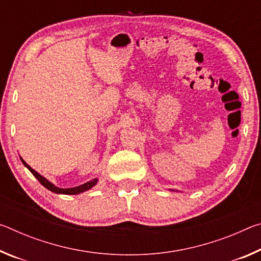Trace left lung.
Listing matches in <instances>:
<instances>
[{"label":"left lung","instance_id":"left-lung-1","mask_svg":"<svg viewBox=\"0 0 261 261\" xmlns=\"http://www.w3.org/2000/svg\"><path fill=\"white\" fill-rule=\"evenodd\" d=\"M170 191H176V192H178V190H173V189H170Z\"/></svg>","mask_w":261,"mask_h":261}]
</instances>
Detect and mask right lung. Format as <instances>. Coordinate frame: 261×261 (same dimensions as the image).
I'll return each instance as SVG.
<instances>
[{
  "mask_svg": "<svg viewBox=\"0 0 261 261\" xmlns=\"http://www.w3.org/2000/svg\"><path fill=\"white\" fill-rule=\"evenodd\" d=\"M19 158H20L21 162H23V165L26 168H28V169L31 171V173L33 174L34 177L37 178L39 182H40L46 189H48V190H49V191L54 192V193H59V194H79V193L85 192V191H87V190H90V189H92L93 187H95V185L98 184V182H99V178H93L92 180H90V182H86V183H84L82 185H78V187H74V188H68V189L59 188V187H56L55 184H53L50 180H48L46 177H43L42 175L39 174L37 170H34L32 167H30L28 163H26L23 160V158H21V156H19Z\"/></svg>",
  "mask_w": 261,
  "mask_h": 261,
  "instance_id": "obj_1",
  "label": "right lung"
}]
</instances>
